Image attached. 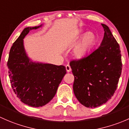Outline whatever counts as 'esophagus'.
I'll return each instance as SVG.
<instances>
[{
	"label": "esophagus",
	"mask_w": 129,
	"mask_h": 129,
	"mask_svg": "<svg viewBox=\"0 0 129 129\" xmlns=\"http://www.w3.org/2000/svg\"><path fill=\"white\" fill-rule=\"evenodd\" d=\"M66 71H67V72H70V71H71V66H70V65L67 64L66 66Z\"/></svg>",
	"instance_id": "obj_1"
}]
</instances>
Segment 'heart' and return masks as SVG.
<instances>
[{
	"label": "heart",
	"instance_id": "heart-1",
	"mask_svg": "<svg viewBox=\"0 0 129 129\" xmlns=\"http://www.w3.org/2000/svg\"><path fill=\"white\" fill-rule=\"evenodd\" d=\"M95 42V36L92 32H87L82 37L81 40L74 50L76 58H81L86 55Z\"/></svg>",
	"mask_w": 129,
	"mask_h": 129
}]
</instances>
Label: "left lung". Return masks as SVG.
<instances>
[{
    "instance_id": "left-lung-1",
    "label": "left lung",
    "mask_w": 129,
    "mask_h": 129,
    "mask_svg": "<svg viewBox=\"0 0 129 129\" xmlns=\"http://www.w3.org/2000/svg\"><path fill=\"white\" fill-rule=\"evenodd\" d=\"M101 25L104 36L101 46L89 55L70 63L74 76V95L81 104L91 108L111 99L122 68L119 43L109 28Z\"/></svg>"
}]
</instances>
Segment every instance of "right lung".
<instances>
[{
  "mask_svg": "<svg viewBox=\"0 0 129 129\" xmlns=\"http://www.w3.org/2000/svg\"><path fill=\"white\" fill-rule=\"evenodd\" d=\"M40 26L25 28L13 43L7 61L13 91L22 103L31 107H41L48 103L66 73L63 65L30 61L25 53L23 39L30 30Z\"/></svg>",
  "mask_w": 129,
  "mask_h": 129,
  "instance_id": "right-lung-1",
  "label": "right lung"
}]
</instances>
